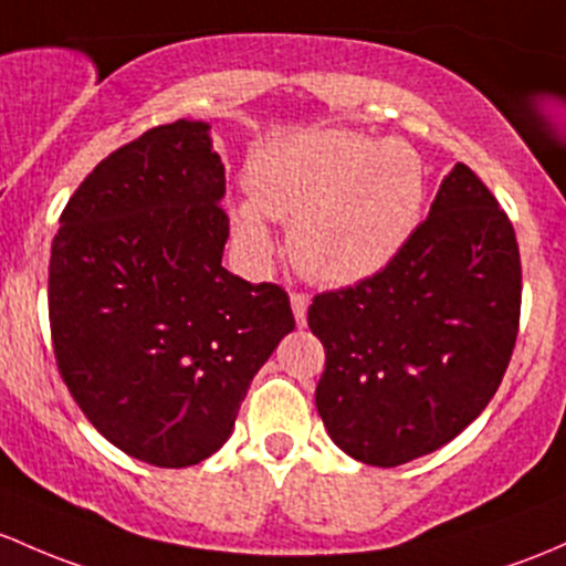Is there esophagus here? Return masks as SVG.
<instances>
[{
	"label": "esophagus",
	"mask_w": 566,
	"mask_h": 566,
	"mask_svg": "<svg viewBox=\"0 0 566 566\" xmlns=\"http://www.w3.org/2000/svg\"><path fill=\"white\" fill-rule=\"evenodd\" d=\"M290 306H293L295 323L306 325V308H308V295L306 293H290Z\"/></svg>",
	"instance_id": "1"
}]
</instances>
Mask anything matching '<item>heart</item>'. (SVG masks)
I'll use <instances>...</instances> for the list:
<instances>
[{"instance_id": "heart-1", "label": "heart", "mask_w": 566, "mask_h": 566, "mask_svg": "<svg viewBox=\"0 0 566 566\" xmlns=\"http://www.w3.org/2000/svg\"><path fill=\"white\" fill-rule=\"evenodd\" d=\"M252 203L233 208L238 241L271 258L268 219L293 222L290 252L306 276L358 284L398 258L426 208V163L407 140L306 129L263 148L247 176Z\"/></svg>"}]
</instances>
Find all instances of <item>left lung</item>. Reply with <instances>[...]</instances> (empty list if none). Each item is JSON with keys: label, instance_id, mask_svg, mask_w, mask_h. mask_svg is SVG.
I'll return each instance as SVG.
<instances>
[{"label": "left lung", "instance_id": "obj_1", "mask_svg": "<svg viewBox=\"0 0 566 566\" xmlns=\"http://www.w3.org/2000/svg\"><path fill=\"white\" fill-rule=\"evenodd\" d=\"M518 319L513 222L458 163L390 265L308 306L325 347L314 398L331 439L371 467L448 444L502 385Z\"/></svg>", "mask_w": 566, "mask_h": 566}]
</instances>
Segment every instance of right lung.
<instances>
[{"label": "right lung", "mask_w": 566, "mask_h": 566, "mask_svg": "<svg viewBox=\"0 0 566 566\" xmlns=\"http://www.w3.org/2000/svg\"><path fill=\"white\" fill-rule=\"evenodd\" d=\"M222 198L211 127L178 118L83 178L51 243L59 374L88 423L151 467L217 453L254 374L295 328L279 284L222 265Z\"/></svg>", "instance_id": "1"}]
</instances>
